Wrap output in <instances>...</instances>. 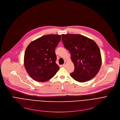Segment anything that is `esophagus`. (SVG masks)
<instances>
[{
    "label": "esophagus",
    "instance_id": "obj_1",
    "mask_svg": "<svg viewBox=\"0 0 120 120\" xmlns=\"http://www.w3.org/2000/svg\"><path fill=\"white\" fill-rule=\"evenodd\" d=\"M66 64H67V62H65V63L64 64V65H63V67H65L66 66Z\"/></svg>",
    "mask_w": 120,
    "mask_h": 120
}]
</instances>
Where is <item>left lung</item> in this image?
Listing matches in <instances>:
<instances>
[{"label":"left lung","mask_w":120,"mask_h":120,"mask_svg":"<svg viewBox=\"0 0 120 120\" xmlns=\"http://www.w3.org/2000/svg\"><path fill=\"white\" fill-rule=\"evenodd\" d=\"M64 47L71 53L74 71L71 76L77 82L90 81L98 73L102 57L97 44L89 38L78 34H62Z\"/></svg>","instance_id":"8db88e82"}]
</instances>
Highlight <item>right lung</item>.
Wrapping results in <instances>:
<instances>
[{
    "label": "right lung",
    "instance_id": "obj_1",
    "mask_svg": "<svg viewBox=\"0 0 120 120\" xmlns=\"http://www.w3.org/2000/svg\"><path fill=\"white\" fill-rule=\"evenodd\" d=\"M61 40V35H43L30 43L25 50L24 64L29 75L34 80L45 82L59 70L56 63L55 49Z\"/></svg>",
    "mask_w": 120,
    "mask_h": 120
}]
</instances>
